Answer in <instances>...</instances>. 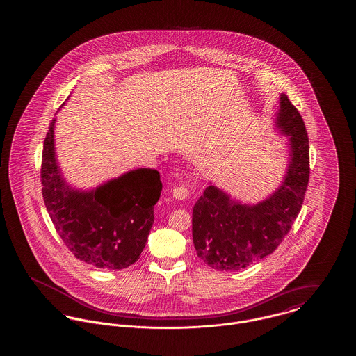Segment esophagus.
<instances>
[{
  "instance_id": "1",
  "label": "esophagus",
  "mask_w": 356,
  "mask_h": 356,
  "mask_svg": "<svg viewBox=\"0 0 356 356\" xmlns=\"http://www.w3.org/2000/svg\"><path fill=\"white\" fill-rule=\"evenodd\" d=\"M172 195L176 200H186V197L189 196V191L186 186H179L173 188Z\"/></svg>"
}]
</instances>
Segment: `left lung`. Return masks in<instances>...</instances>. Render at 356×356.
<instances>
[{
  "instance_id": "obj_1",
  "label": "left lung",
  "mask_w": 356,
  "mask_h": 356,
  "mask_svg": "<svg viewBox=\"0 0 356 356\" xmlns=\"http://www.w3.org/2000/svg\"><path fill=\"white\" fill-rule=\"evenodd\" d=\"M275 127L288 138L289 161L279 188L266 200L244 204L209 183L192 213L197 256L219 271H237L271 254L298 218L309 179V145L299 111L280 95Z\"/></svg>"
}]
</instances>
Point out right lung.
Here are the masks:
<instances>
[{
    "instance_id": "obj_1",
    "label": "right lung",
    "mask_w": 356,
    "mask_h": 356,
    "mask_svg": "<svg viewBox=\"0 0 356 356\" xmlns=\"http://www.w3.org/2000/svg\"><path fill=\"white\" fill-rule=\"evenodd\" d=\"M51 120L44 141L42 197L57 234L77 259L118 271L138 260L152 228L161 193L160 173L129 170L93 189L69 186L57 163Z\"/></svg>"
}]
</instances>
